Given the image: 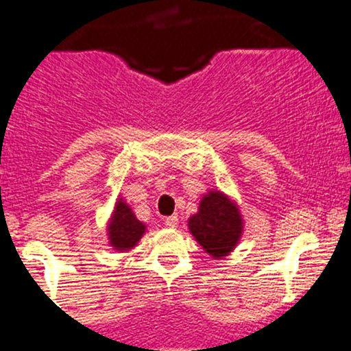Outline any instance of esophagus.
<instances>
[{
	"mask_svg": "<svg viewBox=\"0 0 351 351\" xmlns=\"http://www.w3.org/2000/svg\"><path fill=\"white\" fill-rule=\"evenodd\" d=\"M165 224L168 226V228H176V226H178V215H169V217H166Z\"/></svg>",
	"mask_w": 351,
	"mask_h": 351,
	"instance_id": "1",
	"label": "esophagus"
}]
</instances>
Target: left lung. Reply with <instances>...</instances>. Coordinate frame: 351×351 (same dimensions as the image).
<instances>
[{
  "instance_id": "left-lung-1",
  "label": "left lung",
  "mask_w": 351,
  "mask_h": 351,
  "mask_svg": "<svg viewBox=\"0 0 351 351\" xmlns=\"http://www.w3.org/2000/svg\"><path fill=\"white\" fill-rule=\"evenodd\" d=\"M189 229L198 244L214 258H224L234 250L243 232V219L234 202L212 190L200 200L195 215L189 219Z\"/></svg>"
}]
</instances>
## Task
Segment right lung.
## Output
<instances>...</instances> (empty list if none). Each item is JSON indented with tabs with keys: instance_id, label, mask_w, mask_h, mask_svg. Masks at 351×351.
I'll use <instances>...</instances> for the list:
<instances>
[{
	"instance_id": "add662e5",
	"label": "right lung",
	"mask_w": 351,
	"mask_h": 351,
	"mask_svg": "<svg viewBox=\"0 0 351 351\" xmlns=\"http://www.w3.org/2000/svg\"><path fill=\"white\" fill-rule=\"evenodd\" d=\"M107 229L110 244L117 251L132 250L137 241L143 238L144 232H146V226L141 221H137L134 212L130 210V207L122 198L117 202L115 210H113Z\"/></svg>"
}]
</instances>
